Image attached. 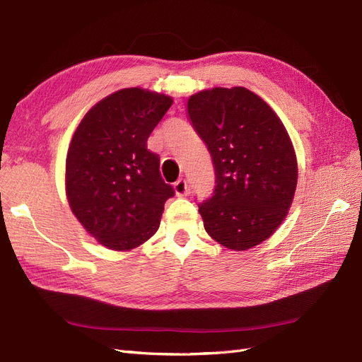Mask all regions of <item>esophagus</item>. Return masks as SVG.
I'll return each mask as SVG.
<instances>
[{"instance_id": "esophagus-1", "label": "esophagus", "mask_w": 362, "mask_h": 362, "mask_svg": "<svg viewBox=\"0 0 362 362\" xmlns=\"http://www.w3.org/2000/svg\"><path fill=\"white\" fill-rule=\"evenodd\" d=\"M173 189H175V193H177V196H187L189 194L187 181L182 180V178L173 184Z\"/></svg>"}]
</instances>
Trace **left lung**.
<instances>
[{
	"instance_id": "left-lung-1",
	"label": "left lung",
	"mask_w": 362,
	"mask_h": 362,
	"mask_svg": "<svg viewBox=\"0 0 362 362\" xmlns=\"http://www.w3.org/2000/svg\"><path fill=\"white\" fill-rule=\"evenodd\" d=\"M187 112L216 175L213 194L198 204L205 231L228 249L259 245L286 218L298 184L286 127L245 87L192 95Z\"/></svg>"
}]
</instances>
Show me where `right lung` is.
Wrapping results in <instances>:
<instances>
[{"mask_svg":"<svg viewBox=\"0 0 362 362\" xmlns=\"http://www.w3.org/2000/svg\"><path fill=\"white\" fill-rule=\"evenodd\" d=\"M172 98L129 87L92 107L66 157L71 210L103 246L129 250L157 233L164 202L175 194L148 149Z\"/></svg>","mask_w":362,"mask_h":362,"instance_id":"obj_1","label":"right lung"}]
</instances>
